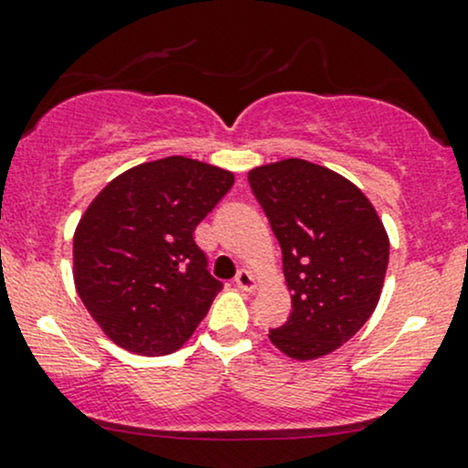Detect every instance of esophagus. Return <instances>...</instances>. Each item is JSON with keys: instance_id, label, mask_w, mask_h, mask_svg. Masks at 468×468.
<instances>
[{"instance_id": "1", "label": "esophagus", "mask_w": 468, "mask_h": 468, "mask_svg": "<svg viewBox=\"0 0 468 468\" xmlns=\"http://www.w3.org/2000/svg\"><path fill=\"white\" fill-rule=\"evenodd\" d=\"M235 285L244 292H255L257 290V279L252 277L249 270H239L238 277H235Z\"/></svg>"}]
</instances>
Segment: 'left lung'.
<instances>
[{
	"mask_svg": "<svg viewBox=\"0 0 468 468\" xmlns=\"http://www.w3.org/2000/svg\"><path fill=\"white\" fill-rule=\"evenodd\" d=\"M283 252L288 323L268 334L283 356L309 362L362 329L379 303L390 239L357 185L305 159L249 172Z\"/></svg>",
	"mask_w": 468,
	"mask_h": 468,
	"instance_id": "8db88e82",
	"label": "left lung"
}]
</instances>
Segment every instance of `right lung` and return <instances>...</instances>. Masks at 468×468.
<instances>
[{
    "label": "right lung",
    "instance_id": "add662e5",
    "mask_svg": "<svg viewBox=\"0 0 468 468\" xmlns=\"http://www.w3.org/2000/svg\"><path fill=\"white\" fill-rule=\"evenodd\" d=\"M233 172L187 156L111 180L73 233V283L109 340L137 356L178 351L222 290L194 241Z\"/></svg>",
    "mask_w": 468,
    "mask_h": 468
}]
</instances>
